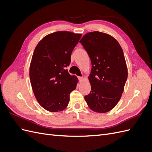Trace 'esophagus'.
Returning <instances> with one entry per match:
<instances>
[{"label": "esophagus", "instance_id": "1", "mask_svg": "<svg viewBox=\"0 0 152 152\" xmlns=\"http://www.w3.org/2000/svg\"><path fill=\"white\" fill-rule=\"evenodd\" d=\"M78 78H79V80L80 82H82V80H83V79H84V78L82 77H79Z\"/></svg>", "mask_w": 152, "mask_h": 152}]
</instances>
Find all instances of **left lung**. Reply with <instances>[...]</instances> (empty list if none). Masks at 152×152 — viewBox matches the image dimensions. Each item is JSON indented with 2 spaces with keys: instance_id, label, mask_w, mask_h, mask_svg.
<instances>
[{
  "instance_id": "obj_1",
  "label": "left lung",
  "mask_w": 152,
  "mask_h": 152,
  "mask_svg": "<svg viewBox=\"0 0 152 152\" xmlns=\"http://www.w3.org/2000/svg\"><path fill=\"white\" fill-rule=\"evenodd\" d=\"M80 43L92 64L88 77L91 91L85 96L86 102L94 112H109L120 100L127 79L122 49L113 37L96 31L84 35Z\"/></svg>"
}]
</instances>
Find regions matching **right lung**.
<instances>
[{"mask_svg":"<svg viewBox=\"0 0 152 152\" xmlns=\"http://www.w3.org/2000/svg\"><path fill=\"white\" fill-rule=\"evenodd\" d=\"M82 34L56 31L49 34L37 45L30 66V79L36 99L48 111L65 110L70 94L76 89L77 77L66 68Z\"/></svg>","mask_w":152,"mask_h":152,"instance_id":"1","label":"right lung"}]
</instances>
